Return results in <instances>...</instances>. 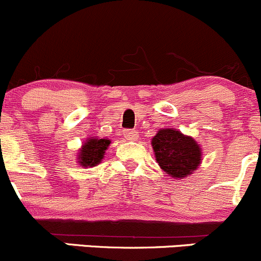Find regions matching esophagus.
Wrapping results in <instances>:
<instances>
[{"label": "esophagus", "instance_id": "1", "mask_svg": "<svg viewBox=\"0 0 261 261\" xmlns=\"http://www.w3.org/2000/svg\"><path fill=\"white\" fill-rule=\"evenodd\" d=\"M123 136H124V138L127 139V141H136V139H138V132L134 130V129H127L124 130V133H123Z\"/></svg>", "mask_w": 261, "mask_h": 261}]
</instances>
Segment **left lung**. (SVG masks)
<instances>
[{"instance_id":"obj_1","label":"left lung","mask_w":261,"mask_h":261,"mask_svg":"<svg viewBox=\"0 0 261 261\" xmlns=\"http://www.w3.org/2000/svg\"><path fill=\"white\" fill-rule=\"evenodd\" d=\"M150 144L158 166L171 178L191 176L202 162V149L198 142L178 129L161 128Z\"/></svg>"}]
</instances>
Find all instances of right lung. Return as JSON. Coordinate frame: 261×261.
<instances>
[{"mask_svg": "<svg viewBox=\"0 0 261 261\" xmlns=\"http://www.w3.org/2000/svg\"><path fill=\"white\" fill-rule=\"evenodd\" d=\"M112 141L108 138L99 139L98 137H90L83 142V146L77 152V163L80 167H94L103 161L106 150L111 146Z\"/></svg>", "mask_w": 261, "mask_h": 261, "instance_id": "1", "label": "right lung"}]
</instances>
